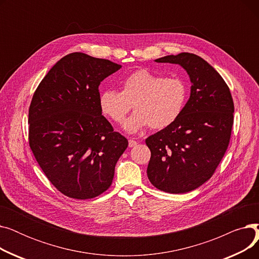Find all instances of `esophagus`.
I'll list each match as a JSON object with an SVG mask.
<instances>
[{
    "instance_id": "34e87169",
    "label": "esophagus",
    "mask_w": 259,
    "mask_h": 259,
    "mask_svg": "<svg viewBox=\"0 0 259 259\" xmlns=\"http://www.w3.org/2000/svg\"><path fill=\"white\" fill-rule=\"evenodd\" d=\"M137 145H138V142H137V141L129 140V147H130V148H132V147H134V146H137Z\"/></svg>"
}]
</instances>
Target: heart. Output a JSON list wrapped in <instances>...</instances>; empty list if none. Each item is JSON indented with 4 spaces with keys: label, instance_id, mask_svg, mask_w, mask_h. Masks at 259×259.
Listing matches in <instances>:
<instances>
[{
    "label": "heart",
    "instance_id": "obj_1",
    "mask_svg": "<svg viewBox=\"0 0 259 259\" xmlns=\"http://www.w3.org/2000/svg\"><path fill=\"white\" fill-rule=\"evenodd\" d=\"M189 94L187 81L180 76L165 77L146 69L127 76L120 92L108 89L100 95L102 112L116 124H121L131 110L135 112L125 121L129 133L150 126L159 130L167 128L182 115Z\"/></svg>",
    "mask_w": 259,
    "mask_h": 259
}]
</instances>
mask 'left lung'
Masks as SVG:
<instances>
[{
  "mask_svg": "<svg viewBox=\"0 0 259 259\" xmlns=\"http://www.w3.org/2000/svg\"><path fill=\"white\" fill-rule=\"evenodd\" d=\"M155 62L180 64L192 86L179 119L146 139L151 151L147 175L160 191L187 193L210 180L222 161L232 132L234 103L221 74L196 54L182 52Z\"/></svg>",
  "mask_w": 259,
  "mask_h": 259,
  "instance_id": "left-lung-1",
  "label": "left lung"
}]
</instances>
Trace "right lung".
I'll return each instance as SVG.
<instances>
[{
    "label": "right lung",
    "mask_w": 259,
    "mask_h": 259,
    "mask_svg": "<svg viewBox=\"0 0 259 259\" xmlns=\"http://www.w3.org/2000/svg\"><path fill=\"white\" fill-rule=\"evenodd\" d=\"M121 66L73 52L38 84L29 107V147L48 181L62 194L89 199L112 184L128 140L100 107L101 81Z\"/></svg>",
    "instance_id": "1"
}]
</instances>
